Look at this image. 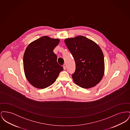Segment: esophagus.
Segmentation results:
<instances>
[{
  "instance_id": "34e87169",
  "label": "esophagus",
  "mask_w": 130,
  "mask_h": 130,
  "mask_svg": "<svg viewBox=\"0 0 130 130\" xmlns=\"http://www.w3.org/2000/svg\"><path fill=\"white\" fill-rule=\"evenodd\" d=\"M63 69H64V70H66V67L65 66H63Z\"/></svg>"
}]
</instances>
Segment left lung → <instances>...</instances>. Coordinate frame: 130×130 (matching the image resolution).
Instances as JSON below:
<instances>
[{"mask_svg": "<svg viewBox=\"0 0 130 130\" xmlns=\"http://www.w3.org/2000/svg\"><path fill=\"white\" fill-rule=\"evenodd\" d=\"M64 42L75 63V71L72 74L74 83L85 89L96 86L105 71L104 55L100 47L82 36L66 38Z\"/></svg>", "mask_w": 130, "mask_h": 130, "instance_id": "8db88e82", "label": "left lung"}]
</instances>
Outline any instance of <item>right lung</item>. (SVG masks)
Masks as SVG:
<instances>
[{"instance_id": "1", "label": "right lung", "mask_w": 130, "mask_h": 130, "mask_svg": "<svg viewBox=\"0 0 130 130\" xmlns=\"http://www.w3.org/2000/svg\"><path fill=\"white\" fill-rule=\"evenodd\" d=\"M60 40L43 36L31 42L25 50L23 68L25 76L32 86L44 89L56 80L63 67L53 52Z\"/></svg>"}]
</instances>
